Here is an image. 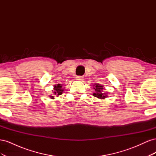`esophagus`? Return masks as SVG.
Here are the masks:
<instances>
[{"instance_id": "esophagus-1", "label": "esophagus", "mask_w": 156, "mask_h": 156, "mask_svg": "<svg viewBox=\"0 0 156 156\" xmlns=\"http://www.w3.org/2000/svg\"><path fill=\"white\" fill-rule=\"evenodd\" d=\"M76 79H77V80H79V81H83V79H84V78L82 76H77Z\"/></svg>"}]
</instances>
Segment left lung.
<instances>
[{
	"mask_svg": "<svg viewBox=\"0 0 156 156\" xmlns=\"http://www.w3.org/2000/svg\"><path fill=\"white\" fill-rule=\"evenodd\" d=\"M94 86L95 87H94V89L95 90V92L93 94V96L100 99L105 98V97L107 96V94L102 92V90L103 88V86L100 85L99 84H95Z\"/></svg>",
	"mask_w": 156,
	"mask_h": 156,
	"instance_id": "1",
	"label": "left lung"
}]
</instances>
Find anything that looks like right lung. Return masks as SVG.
<instances>
[{
	"label": "right lung",
	"instance_id": "obj_1",
	"mask_svg": "<svg viewBox=\"0 0 156 156\" xmlns=\"http://www.w3.org/2000/svg\"><path fill=\"white\" fill-rule=\"evenodd\" d=\"M64 90V89L62 88V85L61 84H58V85L56 86H55L54 87V90L53 91V93L56 96H59V95H61V94H62V91ZM52 98H53V96H51Z\"/></svg>",
	"mask_w": 156,
	"mask_h": 156
}]
</instances>
